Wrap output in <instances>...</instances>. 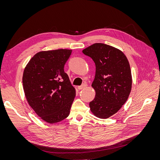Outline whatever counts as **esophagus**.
Segmentation results:
<instances>
[{
  "label": "esophagus",
  "mask_w": 160,
  "mask_h": 160,
  "mask_svg": "<svg viewBox=\"0 0 160 160\" xmlns=\"http://www.w3.org/2000/svg\"><path fill=\"white\" fill-rule=\"evenodd\" d=\"M87 86H88V85H87L86 83H83V85H81V86H78V88H78V89H79V90H81V89H84L85 88H86Z\"/></svg>",
  "instance_id": "esophagus-1"
}]
</instances>
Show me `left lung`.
<instances>
[{
  "label": "left lung",
  "mask_w": 160,
  "mask_h": 160,
  "mask_svg": "<svg viewBox=\"0 0 160 160\" xmlns=\"http://www.w3.org/2000/svg\"><path fill=\"white\" fill-rule=\"evenodd\" d=\"M82 52L95 64L91 85L95 97L89 103L90 109L98 118L107 119L128 99L132 84L129 61L122 51L103 43H95Z\"/></svg>",
  "instance_id": "obj_1"
}]
</instances>
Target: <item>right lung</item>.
<instances>
[{"mask_svg":"<svg viewBox=\"0 0 160 160\" xmlns=\"http://www.w3.org/2000/svg\"><path fill=\"white\" fill-rule=\"evenodd\" d=\"M69 49L41 51L27 65L23 89L28 104L45 122L55 123L68 117L76 95L64 66Z\"/></svg>","mask_w":160,"mask_h":160,"instance_id":"1","label":"right lung"}]
</instances>
